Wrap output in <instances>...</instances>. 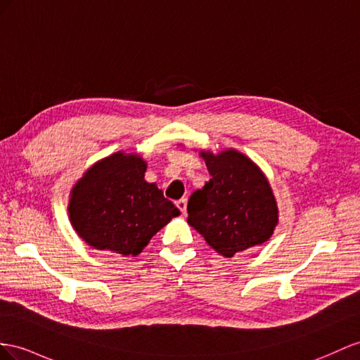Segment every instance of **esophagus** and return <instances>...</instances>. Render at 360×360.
<instances>
[{"instance_id": "34e87169", "label": "esophagus", "mask_w": 360, "mask_h": 360, "mask_svg": "<svg viewBox=\"0 0 360 360\" xmlns=\"http://www.w3.org/2000/svg\"><path fill=\"white\" fill-rule=\"evenodd\" d=\"M176 207L181 210L182 214H186V213H187V199H186V198L179 199V200L176 202Z\"/></svg>"}]
</instances>
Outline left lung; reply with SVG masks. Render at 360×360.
I'll return each instance as SVG.
<instances>
[{"label": "left lung", "instance_id": "obj_1", "mask_svg": "<svg viewBox=\"0 0 360 360\" xmlns=\"http://www.w3.org/2000/svg\"><path fill=\"white\" fill-rule=\"evenodd\" d=\"M202 156L211 179L190 196L187 222L225 257L268 240L278 210L262 170L236 150Z\"/></svg>", "mask_w": 360, "mask_h": 360}]
</instances>
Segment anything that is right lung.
I'll use <instances>...</instances> for the list:
<instances>
[{"label":"right lung","mask_w":360,"mask_h":360,"mask_svg":"<svg viewBox=\"0 0 360 360\" xmlns=\"http://www.w3.org/2000/svg\"><path fill=\"white\" fill-rule=\"evenodd\" d=\"M138 155L115 153L94 164L72 188L70 219L96 250L138 255L179 210L144 179Z\"/></svg>","instance_id":"right-lung-1"}]
</instances>
